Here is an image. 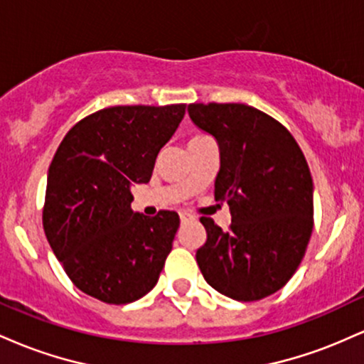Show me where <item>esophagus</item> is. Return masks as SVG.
<instances>
[{
    "label": "esophagus",
    "mask_w": 364,
    "mask_h": 364,
    "mask_svg": "<svg viewBox=\"0 0 364 364\" xmlns=\"http://www.w3.org/2000/svg\"><path fill=\"white\" fill-rule=\"evenodd\" d=\"M179 219L181 223H190V220H195V215H191L190 212H179Z\"/></svg>",
    "instance_id": "1"
}]
</instances>
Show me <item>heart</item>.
I'll list each match as a JSON object with an SVG mask.
<instances>
[{"label": "heart", "mask_w": 364, "mask_h": 364, "mask_svg": "<svg viewBox=\"0 0 364 364\" xmlns=\"http://www.w3.org/2000/svg\"><path fill=\"white\" fill-rule=\"evenodd\" d=\"M196 139H200V136H196Z\"/></svg>", "instance_id": "heart-1"}]
</instances>
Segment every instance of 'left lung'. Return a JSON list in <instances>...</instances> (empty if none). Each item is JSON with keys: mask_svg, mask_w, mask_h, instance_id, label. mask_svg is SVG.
I'll list each match as a JSON object with an SVG mask.
<instances>
[{"mask_svg": "<svg viewBox=\"0 0 364 364\" xmlns=\"http://www.w3.org/2000/svg\"><path fill=\"white\" fill-rule=\"evenodd\" d=\"M195 127L219 145L215 200L229 231L202 217L196 252L205 281L236 301L274 294L294 275L313 231V179L301 149L279 121L246 104H190Z\"/></svg>", "mask_w": 364, "mask_h": 364, "instance_id": "obj_1", "label": "left lung"}]
</instances>
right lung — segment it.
<instances>
[{
	"label": "right lung",
	"mask_w": 364,
	"mask_h": 364,
	"mask_svg": "<svg viewBox=\"0 0 364 364\" xmlns=\"http://www.w3.org/2000/svg\"><path fill=\"white\" fill-rule=\"evenodd\" d=\"M186 104L114 106L66 133L48 171L46 237L78 289L127 304L154 289L173 248L179 215L132 210V186L149 183L157 154Z\"/></svg>",
	"instance_id": "1"
}]
</instances>
